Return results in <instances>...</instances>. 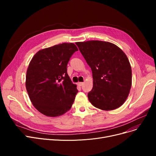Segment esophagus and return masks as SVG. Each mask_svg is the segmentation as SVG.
I'll list each match as a JSON object with an SVG mask.
<instances>
[{
	"label": "esophagus",
	"instance_id": "34e87169",
	"mask_svg": "<svg viewBox=\"0 0 156 156\" xmlns=\"http://www.w3.org/2000/svg\"><path fill=\"white\" fill-rule=\"evenodd\" d=\"M78 85L81 87V86H82V85H83V82H78Z\"/></svg>",
	"mask_w": 156,
	"mask_h": 156
}]
</instances>
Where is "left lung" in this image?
Wrapping results in <instances>:
<instances>
[{
  "instance_id": "obj_1",
  "label": "left lung",
  "mask_w": 156,
  "mask_h": 156,
  "mask_svg": "<svg viewBox=\"0 0 156 156\" xmlns=\"http://www.w3.org/2000/svg\"><path fill=\"white\" fill-rule=\"evenodd\" d=\"M76 45L93 76V88L88 94L95 108L109 111L124 104L132 87V68L126 54L108 42L90 40Z\"/></svg>"
}]
</instances>
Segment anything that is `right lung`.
Listing matches in <instances>:
<instances>
[{
    "instance_id": "right-lung-1",
    "label": "right lung",
    "mask_w": 156,
    "mask_h": 156,
    "mask_svg": "<svg viewBox=\"0 0 156 156\" xmlns=\"http://www.w3.org/2000/svg\"><path fill=\"white\" fill-rule=\"evenodd\" d=\"M78 51L73 43H63L39 51L27 72L26 88L34 107L47 116L69 111L78 93L67 73L72 55Z\"/></svg>"
}]
</instances>
